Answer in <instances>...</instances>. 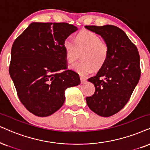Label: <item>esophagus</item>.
<instances>
[{
  "instance_id": "1",
  "label": "esophagus",
  "mask_w": 150,
  "mask_h": 150,
  "mask_svg": "<svg viewBox=\"0 0 150 150\" xmlns=\"http://www.w3.org/2000/svg\"><path fill=\"white\" fill-rule=\"evenodd\" d=\"M80 81H81V84H84V83H85L86 81V79L85 78V77H80Z\"/></svg>"
}]
</instances>
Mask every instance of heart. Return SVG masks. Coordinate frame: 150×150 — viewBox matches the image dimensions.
I'll return each mask as SVG.
<instances>
[{
  "label": "heart",
  "instance_id": "heart-1",
  "mask_svg": "<svg viewBox=\"0 0 150 150\" xmlns=\"http://www.w3.org/2000/svg\"><path fill=\"white\" fill-rule=\"evenodd\" d=\"M72 39H66L63 42L66 58L69 64L76 61L79 52H81L82 62L72 66V69L81 75H87L93 70L99 71L108 61L110 48L107 42L102 41L97 34L88 30H82Z\"/></svg>",
  "mask_w": 150,
  "mask_h": 150
}]
</instances>
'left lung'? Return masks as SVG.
I'll list each match as a JSON object with an SVG mask.
<instances>
[{
    "mask_svg": "<svg viewBox=\"0 0 150 150\" xmlns=\"http://www.w3.org/2000/svg\"><path fill=\"white\" fill-rule=\"evenodd\" d=\"M85 28L101 36L109 45L107 64L88 79L96 87L94 94L86 98L94 113L109 117L125 107L137 85L141 77L140 56L136 45L120 28L112 25Z\"/></svg>",
    "mask_w": 150,
    "mask_h": 150,
    "instance_id": "obj_1",
    "label": "left lung"
}]
</instances>
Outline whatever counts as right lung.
<instances>
[{
    "label": "right lung",
    "instance_id": "right-lung-1",
    "mask_svg": "<svg viewBox=\"0 0 150 150\" xmlns=\"http://www.w3.org/2000/svg\"><path fill=\"white\" fill-rule=\"evenodd\" d=\"M77 30L67 23H33L15 39L9 75L20 101L30 113L45 117L65 101V90L80 84L68 70L64 39Z\"/></svg>",
    "mask_w": 150,
    "mask_h": 150
}]
</instances>
